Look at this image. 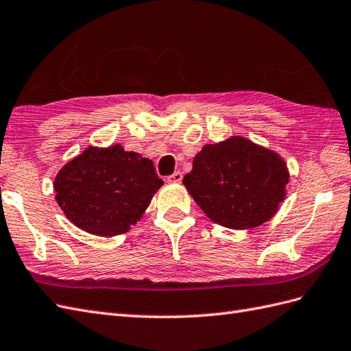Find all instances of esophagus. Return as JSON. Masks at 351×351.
I'll use <instances>...</instances> for the list:
<instances>
[{
    "instance_id": "obj_1",
    "label": "esophagus",
    "mask_w": 351,
    "mask_h": 351,
    "mask_svg": "<svg viewBox=\"0 0 351 351\" xmlns=\"http://www.w3.org/2000/svg\"><path fill=\"white\" fill-rule=\"evenodd\" d=\"M181 181H182V173L181 172H175L173 175L167 176V182H170V184H179Z\"/></svg>"
}]
</instances>
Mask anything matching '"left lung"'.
Segmentation results:
<instances>
[{
  "mask_svg": "<svg viewBox=\"0 0 351 351\" xmlns=\"http://www.w3.org/2000/svg\"><path fill=\"white\" fill-rule=\"evenodd\" d=\"M182 182L213 222L247 230L263 226L277 213L289 172L277 152L231 136L204 145Z\"/></svg>",
  "mask_w": 351,
  "mask_h": 351,
  "instance_id": "left-lung-1",
  "label": "left lung"
}]
</instances>
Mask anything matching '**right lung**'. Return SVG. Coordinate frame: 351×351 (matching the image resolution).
Masks as SVG:
<instances>
[{"mask_svg": "<svg viewBox=\"0 0 351 351\" xmlns=\"http://www.w3.org/2000/svg\"><path fill=\"white\" fill-rule=\"evenodd\" d=\"M165 182L154 163L121 145L88 147L59 170L53 182L66 218L90 234L128 232Z\"/></svg>", "mask_w": 351, "mask_h": 351, "instance_id": "obj_1", "label": "right lung"}]
</instances>
